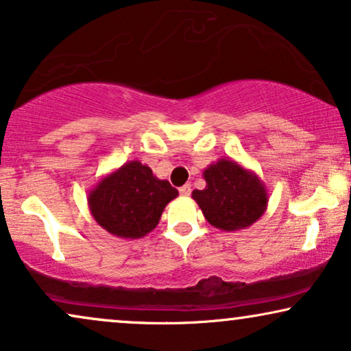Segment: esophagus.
<instances>
[{
  "instance_id": "esophagus-1",
  "label": "esophagus",
  "mask_w": 351,
  "mask_h": 351,
  "mask_svg": "<svg viewBox=\"0 0 351 351\" xmlns=\"http://www.w3.org/2000/svg\"><path fill=\"white\" fill-rule=\"evenodd\" d=\"M190 192H192V185H190V184L182 185L180 189H179V193L182 195V197H189Z\"/></svg>"
}]
</instances>
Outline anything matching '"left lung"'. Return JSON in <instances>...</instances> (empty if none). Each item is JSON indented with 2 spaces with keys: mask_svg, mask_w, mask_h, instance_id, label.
I'll list each match as a JSON object with an SVG mask.
<instances>
[{
  "mask_svg": "<svg viewBox=\"0 0 351 351\" xmlns=\"http://www.w3.org/2000/svg\"><path fill=\"white\" fill-rule=\"evenodd\" d=\"M203 177L206 186L193 190L192 198L213 227L226 232L247 229L265 215L269 195L253 171L221 158L203 171Z\"/></svg>",
  "mask_w": 351,
  "mask_h": 351,
  "instance_id": "obj_1",
  "label": "left lung"
}]
</instances>
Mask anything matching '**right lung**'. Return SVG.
<instances>
[{"instance_id": "1", "label": "right lung", "mask_w": 351, "mask_h": 351, "mask_svg": "<svg viewBox=\"0 0 351 351\" xmlns=\"http://www.w3.org/2000/svg\"><path fill=\"white\" fill-rule=\"evenodd\" d=\"M179 192L158 179L147 165L129 161L101 177L90 190L88 209L104 230L119 239H142L161 219L166 204Z\"/></svg>"}]
</instances>
